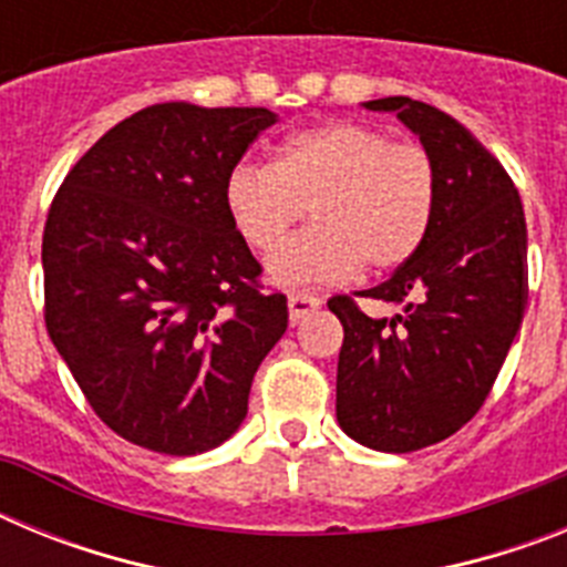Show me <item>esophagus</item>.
Instances as JSON below:
<instances>
[{"label":"esophagus","instance_id":"34e87169","mask_svg":"<svg viewBox=\"0 0 567 567\" xmlns=\"http://www.w3.org/2000/svg\"><path fill=\"white\" fill-rule=\"evenodd\" d=\"M320 303H323V300H320L315 292H309V289H298V292L289 295V320L298 323V320H303L307 315H312L315 309H320Z\"/></svg>","mask_w":567,"mask_h":567}]
</instances>
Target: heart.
<instances>
[{
	"label": "heart",
	"instance_id": "1",
	"mask_svg": "<svg viewBox=\"0 0 567 567\" xmlns=\"http://www.w3.org/2000/svg\"><path fill=\"white\" fill-rule=\"evenodd\" d=\"M235 233L272 252L310 204L316 224L269 260L284 287L392 272L423 247L437 213V169L420 144L358 122L300 130L272 164L238 162L224 178Z\"/></svg>",
	"mask_w": 567,
	"mask_h": 567
}]
</instances>
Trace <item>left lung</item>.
Returning <instances> with one entry per match:
<instances>
[{
    "label": "left lung",
    "mask_w": 567,
    "mask_h": 567,
    "mask_svg": "<svg viewBox=\"0 0 567 567\" xmlns=\"http://www.w3.org/2000/svg\"><path fill=\"white\" fill-rule=\"evenodd\" d=\"M398 113L437 169V213L423 247L360 298L403 307L369 318L349 295L338 423L374 452L405 454L452 437L488 398L528 303V229L503 164L443 110L409 96L365 102Z\"/></svg>",
    "instance_id": "8db88e82"
}]
</instances>
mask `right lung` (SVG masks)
<instances>
[{"mask_svg":"<svg viewBox=\"0 0 567 567\" xmlns=\"http://www.w3.org/2000/svg\"><path fill=\"white\" fill-rule=\"evenodd\" d=\"M272 124L267 107L153 104L107 130L50 204V340L93 412L150 452L189 457L233 437L287 332V295L260 292L221 198Z\"/></svg>","mask_w":567,"mask_h":567,"instance_id":"obj_1","label":"right lung"}]
</instances>
